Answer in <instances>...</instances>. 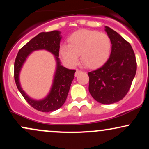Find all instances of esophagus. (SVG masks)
Here are the masks:
<instances>
[{"label":"esophagus","mask_w":149,"mask_h":149,"mask_svg":"<svg viewBox=\"0 0 149 149\" xmlns=\"http://www.w3.org/2000/svg\"><path fill=\"white\" fill-rule=\"evenodd\" d=\"M81 72V71H80V70H79V69H76V73H75V76H78V75H79V73Z\"/></svg>","instance_id":"obj_1"}]
</instances>
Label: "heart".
Masks as SVG:
<instances>
[{
  "instance_id": "obj_1",
  "label": "heart",
  "mask_w": 149,
  "mask_h": 149,
  "mask_svg": "<svg viewBox=\"0 0 149 149\" xmlns=\"http://www.w3.org/2000/svg\"><path fill=\"white\" fill-rule=\"evenodd\" d=\"M69 45L59 47V54L65 64L75 66L81 55L86 67L96 69L107 62L111 51V41L106 33L83 29L74 32L69 38Z\"/></svg>"
}]
</instances>
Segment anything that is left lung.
<instances>
[{
	"instance_id": "obj_1",
	"label": "left lung",
	"mask_w": 149,
	"mask_h": 149,
	"mask_svg": "<svg viewBox=\"0 0 149 149\" xmlns=\"http://www.w3.org/2000/svg\"><path fill=\"white\" fill-rule=\"evenodd\" d=\"M105 31L111 41V52L102 67L88 73L89 92L97 102L111 104L124 98L136 71V57L130 44L108 26Z\"/></svg>"
}]
</instances>
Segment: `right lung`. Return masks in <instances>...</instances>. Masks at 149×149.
<instances>
[{"instance_id":"add662e5","label":"right lung","mask_w":149,"mask_h":149,"mask_svg":"<svg viewBox=\"0 0 149 149\" xmlns=\"http://www.w3.org/2000/svg\"><path fill=\"white\" fill-rule=\"evenodd\" d=\"M60 33L59 31H52L38 34L19 50L15 61L14 77L19 91L25 100L39 111H54L62 107L67 98L70 87L75 77L76 70L66 69L60 64L59 59V44L61 39ZM39 49H45L54 54L57 61V68L52 88L48 96L41 100H35L30 98L22 90L19 83V73L28 55L33 51Z\"/></svg>"}]
</instances>
